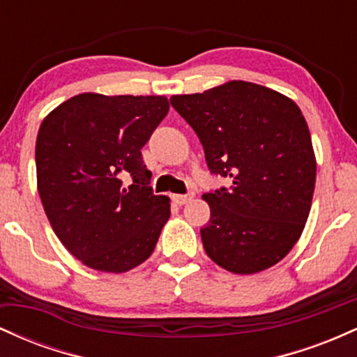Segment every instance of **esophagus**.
<instances>
[{
    "mask_svg": "<svg viewBox=\"0 0 357 357\" xmlns=\"http://www.w3.org/2000/svg\"><path fill=\"white\" fill-rule=\"evenodd\" d=\"M195 198V192H186V195H173V202L176 204H186L188 202H191V199Z\"/></svg>",
    "mask_w": 357,
    "mask_h": 357,
    "instance_id": "esophagus-1",
    "label": "esophagus"
}]
</instances>
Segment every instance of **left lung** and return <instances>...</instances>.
I'll return each instance as SVG.
<instances>
[{
    "mask_svg": "<svg viewBox=\"0 0 357 357\" xmlns=\"http://www.w3.org/2000/svg\"><path fill=\"white\" fill-rule=\"evenodd\" d=\"M171 105L202 141L213 174L230 190L204 192L206 255L241 275L278 264L301 238L315 186V154L301 109L252 82L231 80L203 93L173 96Z\"/></svg>",
    "mask_w": 357,
    "mask_h": 357,
    "instance_id": "left-lung-1",
    "label": "left lung"
}]
</instances>
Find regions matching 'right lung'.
I'll list each match as a JSON object with an SVG mask.
<instances>
[{
  "label": "right lung",
  "instance_id": "right-lung-1",
  "mask_svg": "<svg viewBox=\"0 0 357 357\" xmlns=\"http://www.w3.org/2000/svg\"><path fill=\"white\" fill-rule=\"evenodd\" d=\"M167 110L162 96L89 92L43 119L35 147L40 198L55 235L87 267L122 273L154 252L171 204L149 186L141 149Z\"/></svg>",
  "mask_w": 357,
  "mask_h": 357
}]
</instances>
